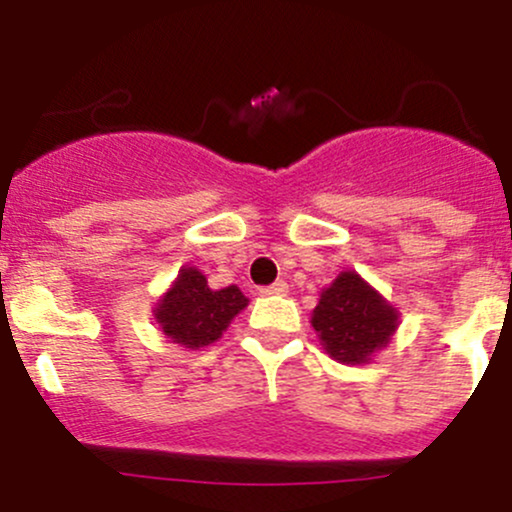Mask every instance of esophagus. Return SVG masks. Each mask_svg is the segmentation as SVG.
Segmentation results:
<instances>
[{
    "label": "esophagus",
    "mask_w": 512,
    "mask_h": 512,
    "mask_svg": "<svg viewBox=\"0 0 512 512\" xmlns=\"http://www.w3.org/2000/svg\"><path fill=\"white\" fill-rule=\"evenodd\" d=\"M262 296H286L289 293V284L286 281H274L272 286H264V289H260Z\"/></svg>",
    "instance_id": "obj_1"
}]
</instances>
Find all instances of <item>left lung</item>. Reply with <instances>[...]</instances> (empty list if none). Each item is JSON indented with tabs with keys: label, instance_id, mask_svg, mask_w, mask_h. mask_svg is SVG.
<instances>
[{
	"label": "left lung",
	"instance_id": "obj_1",
	"mask_svg": "<svg viewBox=\"0 0 512 512\" xmlns=\"http://www.w3.org/2000/svg\"><path fill=\"white\" fill-rule=\"evenodd\" d=\"M310 325L334 361L363 366L390 344L399 327V310L361 274L346 269L322 289Z\"/></svg>",
	"mask_w": 512,
	"mask_h": 512
}]
</instances>
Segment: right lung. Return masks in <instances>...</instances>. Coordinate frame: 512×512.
<instances>
[{
	"label": "right lung",
	"mask_w": 512,
	"mask_h": 512,
	"mask_svg": "<svg viewBox=\"0 0 512 512\" xmlns=\"http://www.w3.org/2000/svg\"><path fill=\"white\" fill-rule=\"evenodd\" d=\"M248 298L236 284L226 289H209L207 276L197 267H182L178 279L158 298L154 320L173 344L182 349H202L219 342L231 320L248 308Z\"/></svg>",
	"instance_id": "right-lung-1"
}]
</instances>
